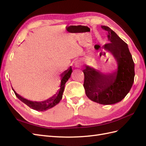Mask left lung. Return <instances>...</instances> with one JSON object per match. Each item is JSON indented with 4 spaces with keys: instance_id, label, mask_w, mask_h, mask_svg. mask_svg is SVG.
I'll use <instances>...</instances> for the list:
<instances>
[{
    "instance_id": "obj_1",
    "label": "left lung",
    "mask_w": 146,
    "mask_h": 146,
    "mask_svg": "<svg viewBox=\"0 0 146 146\" xmlns=\"http://www.w3.org/2000/svg\"><path fill=\"white\" fill-rule=\"evenodd\" d=\"M102 28L108 32L110 42L105 47L111 52L117 62L118 68L111 75H105L90 67L83 70V86L90 100L102 105L119 102L129 93L134 82L135 63L127 44L107 26Z\"/></svg>"
}]
</instances>
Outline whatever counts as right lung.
Wrapping results in <instances>:
<instances>
[{"mask_svg":"<svg viewBox=\"0 0 146 146\" xmlns=\"http://www.w3.org/2000/svg\"><path fill=\"white\" fill-rule=\"evenodd\" d=\"M72 72V68L70 67L68 70H66L62 74H61V80L60 88L58 89V91H57L56 93L50 99H48L45 101L43 102H33L29 100L24 99L23 97L17 94L16 92L14 91L16 97L18 98L21 101L23 102V103L27 105L28 107L32 108L33 110H36L38 111H44L50 109L52 107H54L56 104H58L61 99H62V96L64 89V86L66 82L68 80V79L70 78V75Z\"/></svg>","mask_w":146,"mask_h":146,"instance_id":"obj_1","label":"right lung"}]
</instances>
